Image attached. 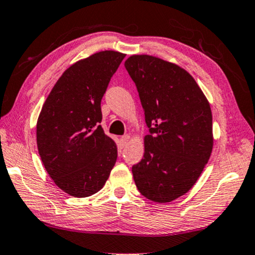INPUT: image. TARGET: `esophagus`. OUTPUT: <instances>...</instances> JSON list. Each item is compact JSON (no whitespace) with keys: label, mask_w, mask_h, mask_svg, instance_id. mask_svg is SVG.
I'll list each match as a JSON object with an SVG mask.
<instances>
[{"label":"esophagus","mask_w":255,"mask_h":255,"mask_svg":"<svg viewBox=\"0 0 255 255\" xmlns=\"http://www.w3.org/2000/svg\"><path fill=\"white\" fill-rule=\"evenodd\" d=\"M128 140H130V134H125L123 137L121 138V145L122 147H125L128 143Z\"/></svg>","instance_id":"1"}]
</instances>
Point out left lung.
<instances>
[{"instance_id": "left-lung-1", "label": "left lung", "mask_w": 255, "mask_h": 255, "mask_svg": "<svg viewBox=\"0 0 255 255\" xmlns=\"http://www.w3.org/2000/svg\"><path fill=\"white\" fill-rule=\"evenodd\" d=\"M124 65L148 128L143 159L132 166L135 186L147 199L170 203L192 188L210 159V104L192 76L173 63L133 55Z\"/></svg>"}]
</instances>
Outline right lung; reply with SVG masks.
<instances>
[{"label":"right lung","instance_id":"1","mask_svg":"<svg viewBox=\"0 0 255 255\" xmlns=\"http://www.w3.org/2000/svg\"><path fill=\"white\" fill-rule=\"evenodd\" d=\"M125 57L101 51L67 69L43 104L36 128L45 170L76 198L97 193L117 160V146L101 127V102Z\"/></svg>","mask_w":255,"mask_h":255}]
</instances>
